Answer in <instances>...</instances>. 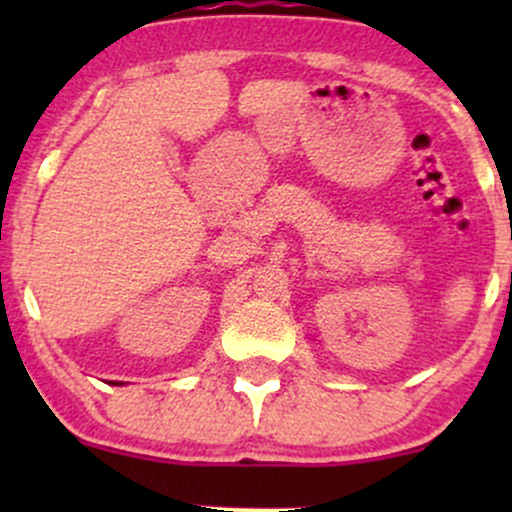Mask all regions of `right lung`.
I'll return each instance as SVG.
<instances>
[{"instance_id":"1","label":"right lung","mask_w":512,"mask_h":512,"mask_svg":"<svg viewBox=\"0 0 512 512\" xmlns=\"http://www.w3.org/2000/svg\"><path fill=\"white\" fill-rule=\"evenodd\" d=\"M113 385H122V383H113Z\"/></svg>"}]
</instances>
